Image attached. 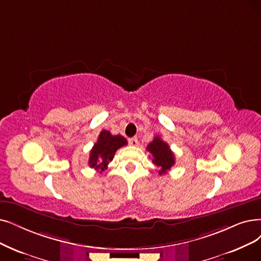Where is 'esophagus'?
Instances as JSON below:
<instances>
[{"instance_id":"esophagus-1","label":"esophagus","mask_w":261,"mask_h":261,"mask_svg":"<svg viewBox=\"0 0 261 261\" xmlns=\"http://www.w3.org/2000/svg\"><path fill=\"white\" fill-rule=\"evenodd\" d=\"M128 143H129V145H133V147H138V144H139L138 138H137V137L129 138V139H128Z\"/></svg>"}]
</instances>
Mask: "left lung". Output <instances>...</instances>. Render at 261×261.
Listing matches in <instances>:
<instances>
[{
    "label": "left lung",
    "mask_w": 261,
    "mask_h": 261,
    "mask_svg": "<svg viewBox=\"0 0 261 261\" xmlns=\"http://www.w3.org/2000/svg\"><path fill=\"white\" fill-rule=\"evenodd\" d=\"M147 150L152 154V162L154 165L158 166V168L160 169L159 173L161 175L170 170L175 163L173 152L170 150L168 143L163 141L159 136L154 137L153 141L148 144Z\"/></svg>",
    "instance_id": "1"
}]
</instances>
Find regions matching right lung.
<instances>
[{"mask_svg": "<svg viewBox=\"0 0 261 261\" xmlns=\"http://www.w3.org/2000/svg\"><path fill=\"white\" fill-rule=\"evenodd\" d=\"M126 144V139L121 135L113 136L108 130H101L97 142H95L90 152L89 166L99 172L105 171L117 150Z\"/></svg>", "mask_w": 261, "mask_h": 261, "instance_id": "1", "label": "right lung"}]
</instances>
